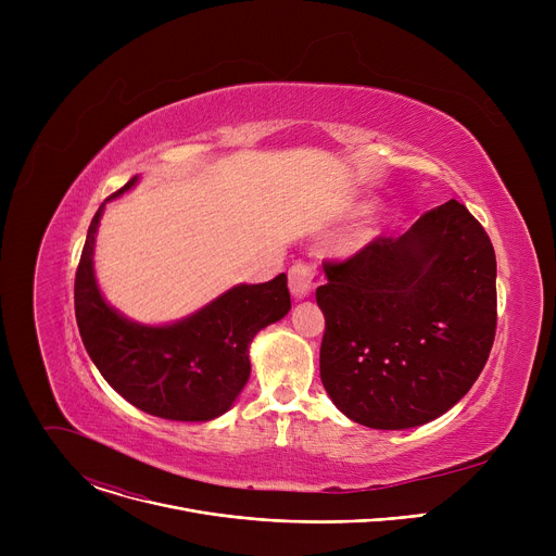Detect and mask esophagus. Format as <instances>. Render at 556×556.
I'll return each instance as SVG.
<instances>
[{"label":"esophagus","instance_id":"34e87169","mask_svg":"<svg viewBox=\"0 0 556 556\" xmlns=\"http://www.w3.org/2000/svg\"><path fill=\"white\" fill-rule=\"evenodd\" d=\"M288 283H290V292L296 296V299H303L307 296L316 286L324 283V275L316 270L314 266L309 264H294L288 273Z\"/></svg>","mask_w":556,"mask_h":556}]
</instances>
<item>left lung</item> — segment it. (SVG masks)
<instances>
[{
	"label": "left lung",
	"instance_id": "1",
	"mask_svg": "<svg viewBox=\"0 0 556 556\" xmlns=\"http://www.w3.org/2000/svg\"><path fill=\"white\" fill-rule=\"evenodd\" d=\"M324 270L321 380L350 420L418 427L478 380L497 330V262L464 204L448 200L405 235H378Z\"/></svg>",
	"mask_w": 556,
	"mask_h": 556
}]
</instances>
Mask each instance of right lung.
<instances>
[{
  "label": "right lung",
  "mask_w": 556,
  "mask_h": 556,
  "mask_svg": "<svg viewBox=\"0 0 556 556\" xmlns=\"http://www.w3.org/2000/svg\"><path fill=\"white\" fill-rule=\"evenodd\" d=\"M136 176L112 198L131 189ZM105 202L92 217L74 279V314L84 345L103 378L134 407L167 420L204 422L224 414L249 380V345L290 309L286 275L237 286L165 326H136L101 296L92 268L94 235Z\"/></svg>",
  "instance_id": "add662e5"
}]
</instances>
